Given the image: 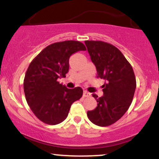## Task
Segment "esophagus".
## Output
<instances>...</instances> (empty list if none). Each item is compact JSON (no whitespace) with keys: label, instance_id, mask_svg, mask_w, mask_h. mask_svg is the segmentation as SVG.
<instances>
[{"label":"esophagus","instance_id":"1","mask_svg":"<svg viewBox=\"0 0 159 159\" xmlns=\"http://www.w3.org/2000/svg\"><path fill=\"white\" fill-rule=\"evenodd\" d=\"M90 96V93L87 91H84V93H83V96L84 97H88V96Z\"/></svg>","mask_w":159,"mask_h":159}]
</instances>
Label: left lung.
Masks as SVG:
<instances>
[{"instance_id":"left-lung-1","label":"left lung","mask_w":159,"mask_h":159,"mask_svg":"<svg viewBox=\"0 0 159 159\" xmlns=\"http://www.w3.org/2000/svg\"><path fill=\"white\" fill-rule=\"evenodd\" d=\"M91 61L96 66L97 78L105 81L103 96H93L97 107L87 111L89 120L98 126H108L125 114L132 104L136 88L134 71L117 48L102 41L84 42Z\"/></svg>"}]
</instances>
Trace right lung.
<instances>
[{"instance_id": "obj_1", "label": "right lung", "mask_w": 159, "mask_h": 159, "mask_svg": "<svg viewBox=\"0 0 159 159\" xmlns=\"http://www.w3.org/2000/svg\"><path fill=\"white\" fill-rule=\"evenodd\" d=\"M82 43L74 40L53 43L31 61L24 79V91L29 107L39 120L48 125L62 123L71 105L81 98L80 87L68 89L57 81L69 72L70 56L85 51Z\"/></svg>"}]
</instances>
